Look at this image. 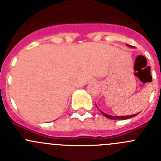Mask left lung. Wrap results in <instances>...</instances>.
<instances>
[{
  "label": "left lung",
  "mask_w": 161,
  "mask_h": 161,
  "mask_svg": "<svg viewBox=\"0 0 161 161\" xmlns=\"http://www.w3.org/2000/svg\"><path fill=\"white\" fill-rule=\"evenodd\" d=\"M129 47H133L132 46H129ZM100 112L102 113L103 115L105 116V117H107L108 119H112V120H125V119H130V118H133L134 117V116H136L137 114H133V115H127V116H113V115H109V114H105L104 112H103V111H100Z\"/></svg>",
  "instance_id": "left-lung-1"
}]
</instances>
